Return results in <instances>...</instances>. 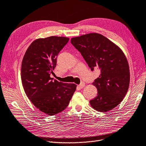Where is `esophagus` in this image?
Instances as JSON below:
<instances>
[{"label":"esophagus","mask_w":146,"mask_h":146,"mask_svg":"<svg viewBox=\"0 0 146 146\" xmlns=\"http://www.w3.org/2000/svg\"><path fill=\"white\" fill-rule=\"evenodd\" d=\"M85 83H84V82H82L80 85H78V87H79V88H83L85 87Z\"/></svg>","instance_id":"1"}]
</instances>
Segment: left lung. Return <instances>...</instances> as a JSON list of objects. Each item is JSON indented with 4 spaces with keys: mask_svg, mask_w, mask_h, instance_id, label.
I'll return each instance as SVG.
<instances>
[{
    "mask_svg": "<svg viewBox=\"0 0 146 146\" xmlns=\"http://www.w3.org/2000/svg\"><path fill=\"white\" fill-rule=\"evenodd\" d=\"M71 43L81 53L89 67L100 70L93 85L98 96L90 101L95 110L106 112L119 105L130 83V71L126 57L121 48L106 37L90 33L72 38Z\"/></svg>",
    "mask_w": 146,
    "mask_h": 146,
    "instance_id": "left-lung-1",
    "label": "left lung"
}]
</instances>
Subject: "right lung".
Wrapping results in <instances>:
<instances>
[{
	"mask_svg": "<svg viewBox=\"0 0 146 146\" xmlns=\"http://www.w3.org/2000/svg\"><path fill=\"white\" fill-rule=\"evenodd\" d=\"M64 36H52L32 42L23 56L21 78L25 92L33 105L48 115L66 108L76 89L74 84L50 78L59 52L68 42Z\"/></svg>",
	"mask_w": 146,
	"mask_h": 146,
	"instance_id": "obj_1",
	"label": "right lung"
}]
</instances>
